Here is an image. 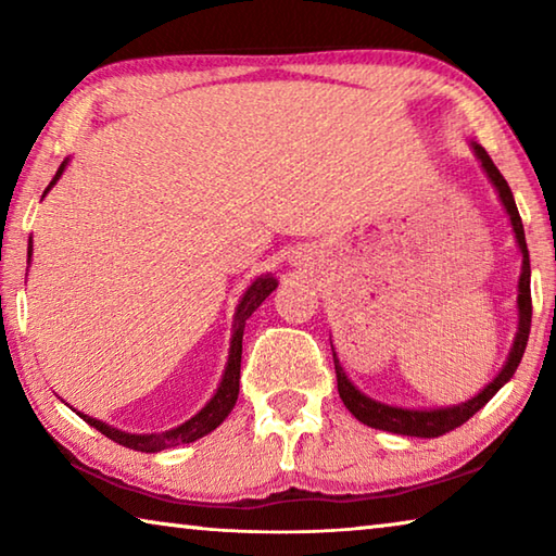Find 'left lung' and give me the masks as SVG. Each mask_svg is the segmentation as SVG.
Here are the masks:
<instances>
[{"label":"left lung","mask_w":556,"mask_h":556,"mask_svg":"<svg viewBox=\"0 0 556 556\" xmlns=\"http://www.w3.org/2000/svg\"><path fill=\"white\" fill-rule=\"evenodd\" d=\"M473 152L481 162L483 172L491 178V184L495 186L497 195H501V203L505 205L507 215H510V225L517 240V248L522 252V271H520V281H517V333L510 348V355L503 365V370L497 372V378L493 382H488L485 388L470 397L468 402L454 404V407H441V409H404V407H392V404H384L368 397L355 384L348 380L345 370L338 363V357L333 353V363H336V380H338V394L348 409H351L353 417L363 425H368L372 429H382V431H392V434H402V437H419V439H434L446 434V431L456 429L468 421L473 414L485 407L488 400H493V394L503 388V384L513 378L517 365L522 361V353L527 348V338H530V324H532V296H530V252H527V242H525V228H522V218L517 213V205L513 199V191L503 174L497 172V166L493 164V159L488 156L485 149L481 144L470 142Z\"/></svg>","instance_id":"8db88e82"}]
</instances>
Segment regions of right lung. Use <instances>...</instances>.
Instances as JSON below:
<instances>
[{"label": "right lung", "mask_w": 556, "mask_h": 556, "mask_svg": "<svg viewBox=\"0 0 556 556\" xmlns=\"http://www.w3.org/2000/svg\"><path fill=\"white\" fill-rule=\"evenodd\" d=\"M65 166H68V159L59 166V172L51 178V184L46 186L43 195L51 191L55 181L63 176ZM31 240H29V260H31ZM277 289V279L271 275L257 277L252 281L250 289L244 291L242 301L238 304V312H235V324H232V338H230V355H228V365H225L223 380L218 384V390L211 397V402L205 407L191 417L184 425H178L168 431H159V434H127V431H119L115 427L105 425V421L92 419L88 414H80L83 421H88L90 427H96L100 434H105L108 439L115 441L119 446L135 448V451H144V454H156V451L172 448V446H181V444H191V441L201 439L205 434H211L215 427H220L225 417L232 412L235 402H238V392H240V357H242V333H244V321L252 316V312L265 301L271 291Z\"/></svg>", "instance_id": "add662e5"}]
</instances>
